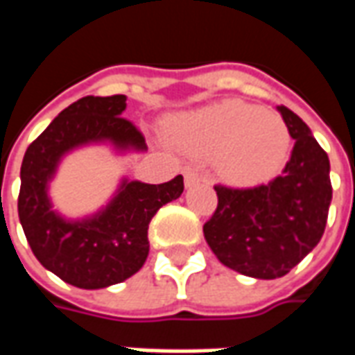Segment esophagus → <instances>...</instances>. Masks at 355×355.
<instances>
[{
  "label": "esophagus",
  "instance_id": "1",
  "mask_svg": "<svg viewBox=\"0 0 355 355\" xmlns=\"http://www.w3.org/2000/svg\"><path fill=\"white\" fill-rule=\"evenodd\" d=\"M184 182L188 188H192V186L200 184V182H205V177L201 175L200 171L196 169V167H186L184 169Z\"/></svg>",
  "mask_w": 355,
  "mask_h": 355
}]
</instances>
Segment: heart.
Returning a JSON list of instances; mask_svg holds the SVG:
<instances>
[{
    "mask_svg": "<svg viewBox=\"0 0 355 355\" xmlns=\"http://www.w3.org/2000/svg\"><path fill=\"white\" fill-rule=\"evenodd\" d=\"M173 139L190 152L216 155L228 182L253 186L282 169L291 148L287 125L275 112L241 101H226L180 117Z\"/></svg>",
    "mask_w": 355,
    "mask_h": 355,
    "instance_id": "b5f03b06",
    "label": "heart"
}]
</instances>
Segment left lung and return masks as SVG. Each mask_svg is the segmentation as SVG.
<instances>
[{"label":"left lung","mask_w":355,"mask_h":355,"mask_svg":"<svg viewBox=\"0 0 355 355\" xmlns=\"http://www.w3.org/2000/svg\"><path fill=\"white\" fill-rule=\"evenodd\" d=\"M277 112L295 139L283 173L254 188L215 186L218 205L203 224L216 259L257 279L289 274L320 243L333 198L325 150L295 112Z\"/></svg>","instance_id":"1"}]
</instances>
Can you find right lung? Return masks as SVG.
I'll return each instance as SVG.
<instances>
[{
  "label": "right lung",
  "instance_id": "add662e5",
  "mask_svg": "<svg viewBox=\"0 0 355 355\" xmlns=\"http://www.w3.org/2000/svg\"><path fill=\"white\" fill-rule=\"evenodd\" d=\"M125 108V94L83 96L28 146L20 167L19 218L32 253L43 268L80 289H104L137 274L150 251L152 216L184 190L182 175L163 184L123 178L94 215L70 220L53 209L49 182L68 152L104 142L117 152L146 150L142 132L121 117Z\"/></svg>",
  "mask_w": 355,
  "mask_h": 355
}]
</instances>
